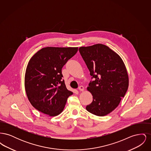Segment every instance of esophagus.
Masks as SVG:
<instances>
[{"mask_svg":"<svg viewBox=\"0 0 151 151\" xmlns=\"http://www.w3.org/2000/svg\"><path fill=\"white\" fill-rule=\"evenodd\" d=\"M78 89H79V91H83L84 89V86H79Z\"/></svg>","mask_w":151,"mask_h":151,"instance_id":"34e87169","label":"esophagus"}]
</instances>
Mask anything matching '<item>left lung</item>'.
<instances>
[{"label":"left lung","mask_w":151,"mask_h":151,"mask_svg":"<svg viewBox=\"0 0 151 151\" xmlns=\"http://www.w3.org/2000/svg\"><path fill=\"white\" fill-rule=\"evenodd\" d=\"M79 50L94 79L87 88L93 100L86 109L97 116L107 115L118 106L127 91L126 66L119 55L106 45L80 47Z\"/></svg>","instance_id":"1"}]
</instances>
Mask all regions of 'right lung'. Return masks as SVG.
<instances>
[{
    "mask_svg": "<svg viewBox=\"0 0 151 151\" xmlns=\"http://www.w3.org/2000/svg\"><path fill=\"white\" fill-rule=\"evenodd\" d=\"M78 47H47L31 58L25 75V88L32 105L51 116L60 114L73 92L65 85L62 68Z\"/></svg>",
    "mask_w": 151,
    "mask_h": 151,
    "instance_id": "obj_1",
    "label": "right lung"
}]
</instances>
